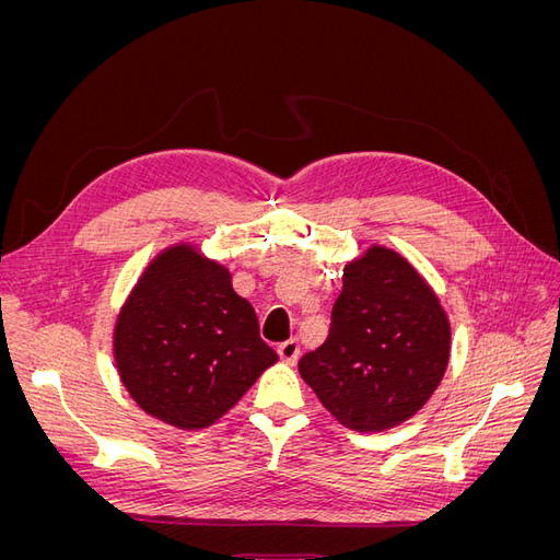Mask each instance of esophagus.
Returning a JSON list of instances; mask_svg holds the SVG:
<instances>
[{"mask_svg": "<svg viewBox=\"0 0 560 560\" xmlns=\"http://www.w3.org/2000/svg\"><path fill=\"white\" fill-rule=\"evenodd\" d=\"M299 352H301V348H299V341H294V338H292V341H284V343L278 346L280 360L290 362V364H294L299 360Z\"/></svg>", "mask_w": 560, "mask_h": 560, "instance_id": "esophagus-1", "label": "esophagus"}]
</instances>
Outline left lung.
<instances>
[{
	"label": "left lung",
	"instance_id": "obj_1",
	"mask_svg": "<svg viewBox=\"0 0 560 560\" xmlns=\"http://www.w3.org/2000/svg\"><path fill=\"white\" fill-rule=\"evenodd\" d=\"M451 327L416 268L371 247L343 270L327 341L299 360L322 406L358 432L409 420L444 378Z\"/></svg>",
	"mask_w": 560,
	"mask_h": 560
}]
</instances>
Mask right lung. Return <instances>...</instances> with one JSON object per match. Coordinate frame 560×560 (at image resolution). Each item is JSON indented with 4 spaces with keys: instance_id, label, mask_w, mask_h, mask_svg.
I'll use <instances>...</instances> for the list:
<instances>
[{
    "instance_id": "1",
    "label": "right lung",
    "mask_w": 560,
    "mask_h": 560,
    "mask_svg": "<svg viewBox=\"0 0 560 560\" xmlns=\"http://www.w3.org/2000/svg\"><path fill=\"white\" fill-rule=\"evenodd\" d=\"M114 354L130 397L179 430L212 425L278 362L229 270L189 245L149 264L118 315Z\"/></svg>"
}]
</instances>
